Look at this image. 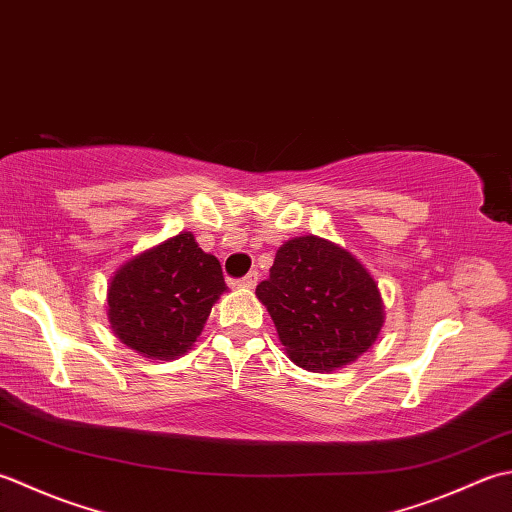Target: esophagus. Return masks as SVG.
<instances>
[{
	"label": "esophagus",
	"instance_id": "esophagus-1",
	"mask_svg": "<svg viewBox=\"0 0 512 512\" xmlns=\"http://www.w3.org/2000/svg\"><path fill=\"white\" fill-rule=\"evenodd\" d=\"M241 285L247 289H254L258 285V271H249V274L241 280Z\"/></svg>",
	"mask_w": 512,
	"mask_h": 512
}]
</instances>
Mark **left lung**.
Returning a JSON list of instances; mask_svg holds the SVG:
<instances>
[{
	"label": "left lung",
	"mask_w": 512,
	"mask_h": 512,
	"mask_svg": "<svg viewBox=\"0 0 512 512\" xmlns=\"http://www.w3.org/2000/svg\"><path fill=\"white\" fill-rule=\"evenodd\" d=\"M256 296L289 360L314 373L356 362L384 327L382 294L369 269L344 247L314 234L278 247Z\"/></svg>",
	"instance_id": "8db88e82"
}]
</instances>
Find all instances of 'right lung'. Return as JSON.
I'll return each instance as SVG.
<instances>
[{
  "mask_svg": "<svg viewBox=\"0 0 512 512\" xmlns=\"http://www.w3.org/2000/svg\"><path fill=\"white\" fill-rule=\"evenodd\" d=\"M227 291L221 263L192 232L143 249L110 276L106 311L125 347L150 360L185 356Z\"/></svg>",
  "mask_w": 512,
  "mask_h": 512,
  "instance_id": "right-lung-1",
  "label": "right lung"
}]
</instances>
